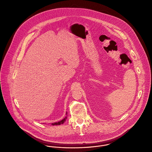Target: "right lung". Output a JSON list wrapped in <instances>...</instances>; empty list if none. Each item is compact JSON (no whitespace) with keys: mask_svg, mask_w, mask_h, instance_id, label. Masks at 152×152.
<instances>
[{"mask_svg":"<svg viewBox=\"0 0 152 152\" xmlns=\"http://www.w3.org/2000/svg\"><path fill=\"white\" fill-rule=\"evenodd\" d=\"M66 114H67V113H66ZM66 118H67V117H65L63 120H61V121H58V123H52V125L54 126V125H60V124H63V123L66 121Z\"/></svg>","mask_w":152,"mask_h":152,"instance_id":"add662e5","label":"right lung"}]
</instances>
